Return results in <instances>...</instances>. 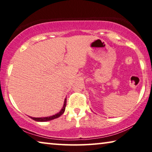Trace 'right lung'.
<instances>
[{
  "label": "right lung",
  "mask_w": 152,
  "mask_h": 152,
  "mask_svg": "<svg viewBox=\"0 0 152 152\" xmlns=\"http://www.w3.org/2000/svg\"><path fill=\"white\" fill-rule=\"evenodd\" d=\"M66 103H67V99L65 98L64 100V104H63V108H61V110L58 113H56V114L54 115H52V116L45 117H30L31 119L35 120V121H41V122L50 121V120L56 119V118H58V117H59L63 113L65 112V107H66Z\"/></svg>",
  "instance_id": "add662e5"
}]
</instances>
